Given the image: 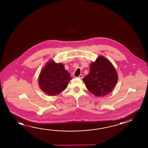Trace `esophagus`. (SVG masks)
Wrapping results in <instances>:
<instances>
[{"mask_svg": "<svg viewBox=\"0 0 148 148\" xmlns=\"http://www.w3.org/2000/svg\"><path fill=\"white\" fill-rule=\"evenodd\" d=\"M78 78H79L80 79H82V78H83V75H82V74H80V75L78 76Z\"/></svg>", "mask_w": 148, "mask_h": 148, "instance_id": "1", "label": "esophagus"}]
</instances>
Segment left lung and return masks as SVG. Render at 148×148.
I'll return each mask as SVG.
<instances>
[{
    "label": "left lung",
    "instance_id": "left-lung-1",
    "mask_svg": "<svg viewBox=\"0 0 148 148\" xmlns=\"http://www.w3.org/2000/svg\"><path fill=\"white\" fill-rule=\"evenodd\" d=\"M90 73L83 81L88 90L97 97H103L112 92L118 75L112 62L103 56L90 64Z\"/></svg>",
    "mask_w": 148,
    "mask_h": 148
}]
</instances>
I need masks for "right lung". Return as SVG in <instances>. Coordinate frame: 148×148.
I'll return each instance as SVG.
<instances>
[{
	"instance_id": "1",
	"label": "right lung",
	"mask_w": 148,
	"mask_h": 148,
	"mask_svg": "<svg viewBox=\"0 0 148 148\" xmlns=\"http://www.w3.org/2000/svg\"><path fill=\"white\" fill-rule=\"evenodd\" d=\"M72 79L63 64L51 60L47 62L40 73L38 84L46 95L55 96L66 89Z\"/></svg>"
}]
</instances>
